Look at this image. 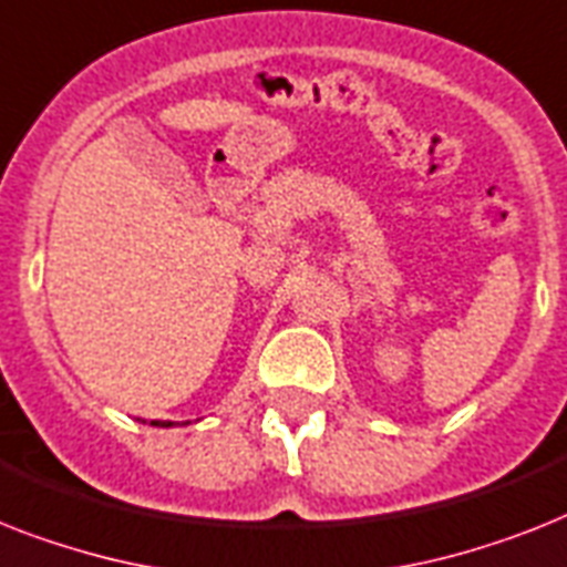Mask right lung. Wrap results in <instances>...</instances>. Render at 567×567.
Returning <instances> with one entry per match:
<instances>
[{"label": "right lung", "mask_w": 567, "mask_h": 567, "mask_svg": "<svg viewBox=\"0 0 567 567\" xmlns=\"http://www.w3.org/2000/svg\"><path fill=\"white\" fill-rule=\"evenodd\" d=\"M174 425V422H168V425H165V427H172ZM186 425H188V422H186Z\"/></svg>", "instance_id": "1"}]
</instances>
